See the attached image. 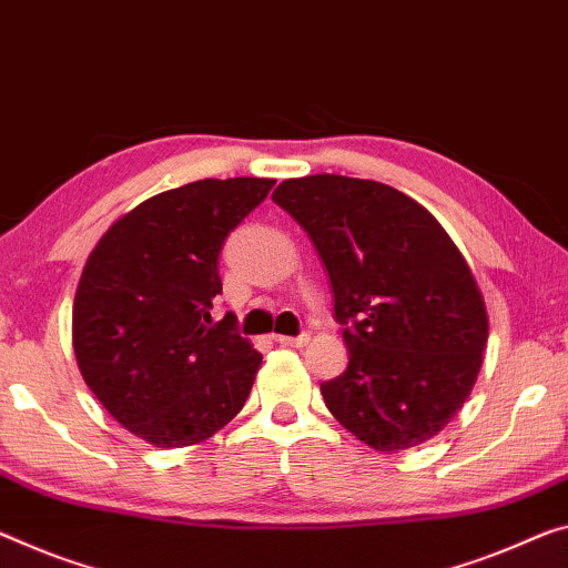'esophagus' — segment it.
<instances>
[{
  "instance_id": "1",
  "label": "esophagus",
  "mask_w": 568,
  "mask_h": 568,
  "mask_svg": "<svg viewBox=\"0 0 568 568\" xmlns=\"http://www.w3.org/2000/svg\"><path fill=\"white\" fill-rule=\"evenodd\" d=\"M274 339H276L278 345H284V347H302V345L310 343V335H296V337H292V335H276Z\"/></svg>"
}]
</instances>
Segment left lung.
Listing matches in <instances>:
<instances>
[{"instance_id": "1", "label": "left lung", "mask_w": 568, "mask_h": 568, "mask_svg": "<svg viewBox=\"0 0 568 568\" xmlns=\"http://www.w3.org/2000/svg\"><path fill=\"white\" fill-rule=\"evenodd\" d=\"M329 274L351 363L322 383L339 424L368 447H418L473 390L487 310L467 258L414 197L375 180L310 174L274 190Z\"/></svg>"}]
</instances>
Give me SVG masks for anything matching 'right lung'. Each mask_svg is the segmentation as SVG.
I'll use <instances>...</instances> for the list:
<instances>
[{
    "instance_id": "right-lung-1",
    "label": "right lung",
    "mask_w": 568,
    "mask_h": 568,
    "mask_svg": "<svg viewBox=\"0 0 568 568\" xmlns=\"http://www.w3.org/2000/svg\"><path fill=\"white\" fill-rule=\"evenodd\" d=\"M276 180H197L121 215L85 261L73 300V353L103 408L154 447L223 429L254 386L261 353L211 325L225 235Z\"/></svg>"
}]
</instances>
